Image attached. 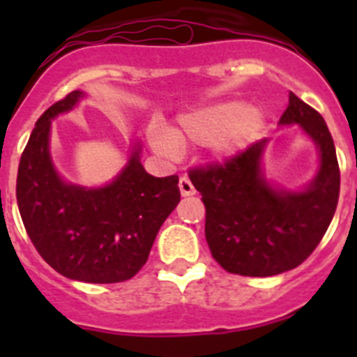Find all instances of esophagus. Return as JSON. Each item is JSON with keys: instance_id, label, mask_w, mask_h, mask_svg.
<instances>
[{"instance_id": "34e87169", "label": "esophagus", "mask_w": 357, "mask_h": 357, "mask_svg": "<svg viewBox=\"0 0 357 357\" xmlns=\"http://www.w3.org/2000/svg\"><path fill=\"white\" fill-rule=\"evenodd\" d=\"M178 189H181V195L182 197H193L197 193V189L195 185L191 184L188 176H181V181H178Z\"/></svg>"}]
</instances>
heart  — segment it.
<instances>
[{
    "label": "heart",
    "mask_w": 357,
    "mask_h": 357,
    "mask_svg": "<svg viewBox=\"0 0 357 357\" xmlns=\"http://www.w3.org/2000/svg\"><path fill=\"white\" fill-rule=\"evenodd\" d=\"M261 123L263 114L259 110L230 100L182 114L172 132L153 127L150 130V143L162 155H173L176 144L184 148L209 144L214 155L227 157L239 150Z\"/></svg>",
    "instance_id": "obj_1"
}]
</instances>
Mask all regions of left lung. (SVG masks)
Masks as SVG:
<instances>
[{"label":"left lung","instance_id":"obj_1","mask_svg":"<svg viewBox=\"0 0 357 357\" xmlns=\"http://www.w3.org/2000/svg\"><path fill=\"white\" fill-rule=\"evenodd\" d=\"M280 125H301L320 150V169L304 191L275 189L264 178L261 139L223 162L189 169L206 206V239L229 273L270 277L288 272L313 254L340 197V166L326 121L289 93Z\"/></svg>","mask_w":357,"mask_h":357}]
</instances>
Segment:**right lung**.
Returning a JSON list of instances; mask_svg holds the SVG:
<instances>
[{
  "label": "right lung",
  "mask_w": 357,
  "mask_h": 357,
  "mask_svg": "<svg viewBox=\"0 0 357 357\" xmlns=\"http://www.w3.org/2000/svg\"><path fill=\"white\" fill-rule=\"evenodd\" d=\"M80 98L82 91H73L37 119L19 160V213L33 247L61 275L93 284L123 282L143 268L160 225L181 202L178 176L148 175L137 144L103 188L62 181L50 155V128Z\"/></svg>",
  "instance_id": "1"
}]
</instances>
